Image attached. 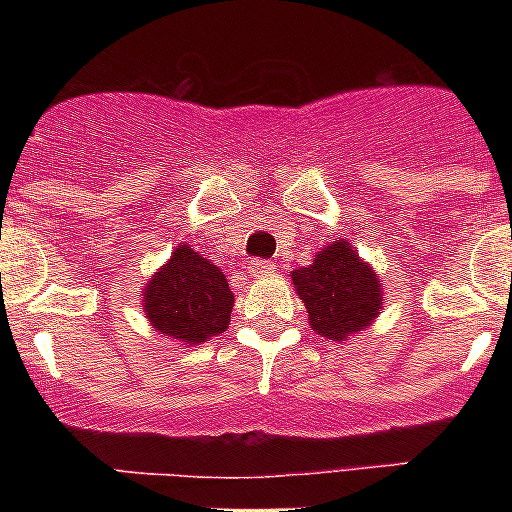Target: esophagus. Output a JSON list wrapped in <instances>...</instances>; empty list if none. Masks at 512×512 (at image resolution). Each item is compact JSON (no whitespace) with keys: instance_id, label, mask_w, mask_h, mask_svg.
I'll use <instances>...</instances> for the list:
<instances>
[{"instance_id":"obj_1","label":"esophagus","mask_w":512,"mask_h":512,"mask_svg":"<svg viewBox=\"0 0 512 512\" xmlns=\"http://www.w3.org/2000/svg\"><path fill=\"white\" fill-rule=\"evenodd\" d=\"M271 271H274V264H271V261H264V259L248 261V274H251V277H266V274H271Z\"/></svg>"}]
</instances>
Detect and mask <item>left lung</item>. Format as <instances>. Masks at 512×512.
I'll use <instances>...</instances> for the list:
<instances>
[{
  "label": "left lung",
  "mask_w": 512,
  "mask_h": 512,
  "mask_svg": "<svg viewBox=\"0 0 512 512\" xmlns=\"http://www.w3.org/2000/svg\"><path fill=\"white\" fill-rule=\"evenodd\" d=\"M292 284L310 312V325L330 341L366 328L382 307L377 274L346 241L330 243L315 264L292 271Z\"/></svg>",
  "instance_id": "8db88e82"
}]
</instances>
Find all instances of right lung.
<instances>
[{"label":"right lung","mask_w":512,"mask_h":512,"mask_svg":"<svg viewBox=\"0 0 512 512\" xmlns=\"http://www.w3.org/2000/svg\"><path fill=\"white\" fill-rule=\"evenodd\" d=\"M233 302L223 269L189 246L176 248L143 292V307L153 328L189 346L223 333Z\"/></svg>","instance_id":"obj_1"}]
</instances>
